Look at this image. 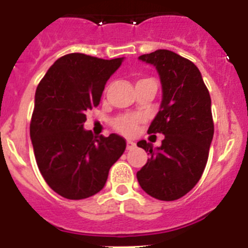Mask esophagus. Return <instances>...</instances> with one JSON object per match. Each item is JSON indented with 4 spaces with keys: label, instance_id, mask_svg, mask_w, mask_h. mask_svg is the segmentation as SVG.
Wrapping results in <instances>:
<instances>
[{
    "label": "esophagus",
    "instance_id": "1",
    "mask_svg": "<svg viewBox=\"0 0 248 248\" xmlns=\"http://www.w3.org/2000/svg\"><path fill=\"white\" fill-rule=\"evenodd\" d=\"M134 146H135V143L133 141V140H126V149L130 150V149H133Z\"/></svg>",
    "mask_w": 248,
    "mask_h": 248
}]
</instances>
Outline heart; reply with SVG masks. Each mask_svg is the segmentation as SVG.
<instances>
[{
    "mask_svg": "<svg viewBox=\"0 0 248 248\" xmlns=\"http://www.w3.org/2000/svg\"><path fill=\"white\" fill-rule=\"evenodd\" d=\"M140 119L133 115H120L113 120V128L117 131L125 135L134 134L138 129Z\"/></svg>",
    "mask_w": 248,
    "mask_h": 248,
    "instance_id": "1",
    "label": "heart"
}]
</instances>
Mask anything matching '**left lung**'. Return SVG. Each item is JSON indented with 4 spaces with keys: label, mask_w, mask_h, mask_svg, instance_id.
<instances>
[{
    "label": "left lung",
    "mask_w": 248,
    "mask_h": 248,
    "mask_svg": "<svg viewBox=\"0 0 248 248\" xmlns=\"http://www.w3.org/2000/svg\"><path fill=\"white\" fill-rule=\"evenodd\" d=\"M139 59L154 64L163 85L160 110L149 134H164L161 146L140 140L137 144L150 154L137 172L141 189L157 200L183 198L200 180L214 137L211 98L199 68L179 54L157 49Z\"/></svg>",
    "instance_id": "left-lung-1"
}]
</instances>
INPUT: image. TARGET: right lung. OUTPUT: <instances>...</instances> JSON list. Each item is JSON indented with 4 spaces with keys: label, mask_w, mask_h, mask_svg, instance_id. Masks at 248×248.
<instances>
[{
    "label": "right lung",
    "mask_w": 248,
    "mask_h": 248,
    "mask_svg": "<svg viewBox=\"0 0 248 248\" xmlns=\"http://www.w3.org/2000/svg\"><path fill=\"white\" fill-rule=\"evenodd\" d=\"M122 61L65 54L37 87L30 124L34 156L46 183L63 198L82 200L99 192L125 150L124 138H97L83 129L87 111L99 105L105 83Z\"/></svg>",
    "instance_id": "add662e5"
}]
</instances>
